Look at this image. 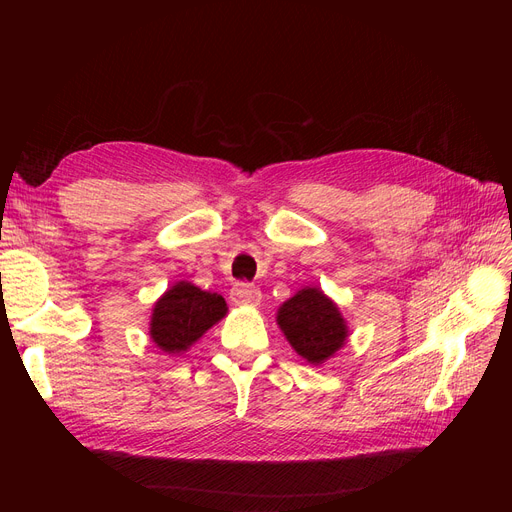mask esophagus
<instances>
[{"label": "esophagus", "mask_w": 512, "mask_h": 512, "mask_svg": "<svg viewBox=\"0 0 512 512\" xmlns=\"http://www.w3.org/2000/svg\"><path fill=\"white\" fill-rule=\"evenodd\" d=\"M230 299L235 301L237 305H258L260 303V290L254 284L239 282V284L232 286Z\"/></svg>", "instance_id": "34e87169"}]
</instances>
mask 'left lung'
Wrapping results in <instances>:
<instances>
[{
  "label": "left lung",
  "mask_w": 512,
  "mask_h": 512,
  "mask_svg": "<svg viewBox=\"0 0 512 512\" xmlns=\"http://www.w3.org/2000/svg\"><path fill=\"white\" fill-rule=\"evenodd\" d=\"M277 324L290 346L314 365L327 361L348 337L337 305L318 288H303L288 299L277 312Z\"/></svg>",
  "instance_id": "left-lung-1"
}]
</instances>
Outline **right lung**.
I'll use <instances>...</instances> for the list:
<instances>
[{
    "instance_id": "1",
    "label": "right lung",
    "mask_w": 512,
    "mask_h": 512,
    "mask_svg": "<svg viewBox=\"0 0 512 512\" xmlns=\"http://www.w3.org/2000/svg\"><path fill=\"white\" fill-rule=\"evenodd\" d=\"M224 316L226 301L218 292L179 282L153 307L149 333L164 352H181Z\"/></svg>"
}]
</instances>
